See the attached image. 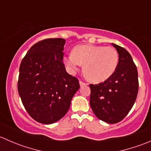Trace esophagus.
<instances>
[{
    "mask_svg": "<svg viewBox=\"0 0 151 151\" xmlns=\"http://www.w3.org/2000/svg\"><path fill=\"white\" fill-rule=\"evenodd\" d=\"M80 87H83V86H85V85H86L87 84L84 82L83 81H80Z\"/></svg>",
    "mask_w": 151,
    "mask_h": 151,
    "instance_id": "34e87169",
    "label": "esophagus"
}]
</instances>
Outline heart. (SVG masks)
<instances>
[{
  "label": "heart",
  "mask_w": 151,
  "mask_h": 151,
  "mask_svg": "<svg viewBox=\"0 0 151 151\" xmlns=\"http://www.w3.org/2000/svg\"><path fill=\"white\" fill-rule=\"evenodd\" d=\"M65 60L73 71L84 64L85 75L92 81L101 83L109 79L116 70L118 53L112 47L79 45L67 55Z\"/></svg>",
  "instance_id": "1"
}]
</instances>
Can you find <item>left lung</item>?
<instances>
[{
  "label": "left lung",
  "instance_id": "left-lung-1",
  "mask_svg": "<svg viewBox=\"0 0 151 151\" xmlns=\"http://www.w3.org/2000/svg\"><path fill=\"white\" fill-rule=\"evenodd\" d=\"M119 55L114 74L98 85H90V104L99 119L108 123L122 121L137 96L139 82L136 65L129 52L112 44Z\"/></svg>",
  "mask_w": 151,
  "mask_h": 151
}]
</instances>
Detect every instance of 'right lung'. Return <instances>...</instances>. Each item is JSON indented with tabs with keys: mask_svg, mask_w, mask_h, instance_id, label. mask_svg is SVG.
Returning <instances> with one entry per match:
<instances>
[{
	"mask_svg": "<svg viewBox=\"0 0 151 151\" xmlns=\"http://www.w3.org/2000/svg\"><path fill=\"white\" fill-rule=\"evenodd\" d=\"M63 39H47L33 45L19 66L18 93L33 119L52 124L68 112L80 88L78 79L66 72Z\"/></svg>",
	"mask_w": 151,
	"mask_h": 151,
	"instance_id": "right-lung-1",
	"label": "right lung"
}]
</instances>
